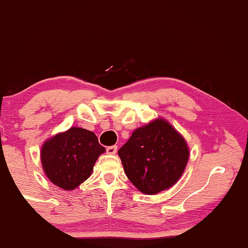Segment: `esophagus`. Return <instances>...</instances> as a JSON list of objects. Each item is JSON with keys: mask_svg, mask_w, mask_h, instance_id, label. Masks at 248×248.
I'll return each mask as SVG.
<instances>
[{"mask_svg": "<svg viewBox=\"0 0 248 248\" xmlns=\"http://www.w3.org/2000/svg\"><path fill=\"white\" fill-rule=\"evenodd\" d=\"M117 151H118V146L117 145H112V146L106 147V152H108V155H115Z\"/></svg>", "mask_w": 248, "mask_h": 248, "instance_id": "esophagus-1", "label": "esophagus"}]
</instances>
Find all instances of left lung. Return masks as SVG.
Returning <instances> with one entry per match:
<instances>
[{
  "label": "left lung",
  "instance_id": "obj_1",
  "mask_svg": "<svg viewBox=\"0 0 248 248\" xmlns=\"http://www.w3.org/2000/svg\"><path fill=\"white\" fill-rule=\"evenodd\" d=\"M124 173L145 194H155L173 186L189 160L186 140L164 119L137 128L118 151Z\"/></svg>",
  "mask_w": 248,
  "mask_h": 248
}]
</instances>
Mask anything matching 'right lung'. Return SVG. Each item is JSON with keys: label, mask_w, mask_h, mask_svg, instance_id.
I'll list each match as a JSON object with an SVG mask.
<instances>
[{"label": "right lung", "mask_w": 248, "mask_h": 248, "mask_svg": "<svg viewBox=\"0 0 248 248\" xmlns=\"http://www.w3.org/2000/svg\"><path fill=\"white\" fill-rule=\"evenodd\" d=\"M105 147L93 131L72 127L46 140L41 149L43 170L55 186L73 190L92 175Z\"/></svg>", "instance_id": "right-lung-1"}]
</instances>
